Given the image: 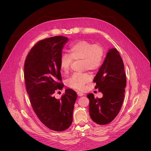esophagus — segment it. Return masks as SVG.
Wrapping results in <instances>:
<instances>
[{"label": "esophagus", "mask_w": 151, "mask_h": 151, "mask_svg": "<svg viewBox=\"0 0 151 151\" xmlns=\"http://www.w3.org/2000/svg\"><path fill=\"white\" fill-rule=\"evenodd\" d=\"M77 94H78V96H79V97H81V96H83V94L82 93H81V92H78Z\"/></svg>", "instance_id": "34e87169"}]
</instances>
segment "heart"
I'll return each instance as SVG.
<instances>
[{"label": "heart", "mask_w": 151, "mask_h": 151, "mask_svg": "<svg viewBox=\"0 0 151 151\" xmlns=\"http://www.w3.org/2000/svg\"><path fill=\"white\" fill-rule=\"evenodd\" d=\"M104 50L99 44H92L86 40H79L70 45L69 55L63 54L60 60L61 70L69 72L72 60H81L83 70H97L103 61ZM91 80V76L88 73L73 74L67 81L69 87L78 90H82L84 86Z\"/></svg>", "instance_id": "obj_1"}]
</instances>
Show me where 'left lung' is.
Listing matches in <instances>:
<instances>
[{
	"label": "left lung",
	"mask_w": 151,
	"mask_h": 151,
	"mask_svg": "<svg viewBox=\"0 0 151 151\" xmlns=\"http://www.w3.org/2000/svg\"><path fill=\"white\" fill-rule=\"evenodd\" d=\"M96 88L103 94L101 99L94 94L89 99V112L92 120L100 125L112 121L118 114L124 101L126 76L123 61L116 48L109 49L95 78Z\"/></svg>",
	"instance_id": "1"
}]
</instances>
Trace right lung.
Returning <instances> with one entry per match:
<instances>
[{
  "label": "right lung",
  "mask_w": 151,
  "mask_h": 151,
  "mask_svg": "<svg viewBox=\"0 0 151 151\" xmlns=\"http://www.w3.org/2000/svg\"><path fill=\"white\" fill-rule=\"evenodd\" d=\"M69 39L62 36L39 41L29 52L24 63V80L33 109L39 120L56 132L68 129L73 121L76 93L66 89L60 99L54 94L61 90L60 60Z\"/></svg>",
  "instance_id": "add662e5"
}]
</instances>
